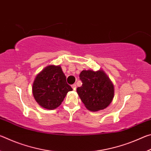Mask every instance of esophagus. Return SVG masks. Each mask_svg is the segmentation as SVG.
<instances>
[{
	"label": "esophagus",
	"instance_id": "obj_1",
	"mask_svg": "<svg viewBox=\"0 0 151 151\" xmlns=\"http://www.w3.org/2000/svg\"><path fill=\"white\" fill-rule=\"evenodd\" d=\"M72 88H73V90H76V84H73V85H72Z\"/></svg>",
	"mask_w": 151,
	"mask_h": 151
}]
</instances>
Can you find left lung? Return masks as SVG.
I'll return each mask as SVG.
<instances>
[{
	"label": "left lung",
	"instance_id": "1",
	"mask_svg": "<svg viewBox=\"0 0 151 151\" xmlns=\"http://www.w3.org/2000/svg\"><path fill=\"white\" fill-rule=\"evenodd\" d=\"M79 77L83 85L76 91L86 109L95 112L111 104L114 97V85L103 70H84Z\"/></svg>",
	"mask_w": 151,
	"mask_h": 151
}]
</instances>
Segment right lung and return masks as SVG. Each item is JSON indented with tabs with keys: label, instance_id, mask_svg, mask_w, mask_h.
<instances>
[{
	"label": "right lung",
	"instance_id": "right-lung-1",
	"mask_svg": "<svg viewBox=\"0 0 151 151\" xmlns=\"http://www.w3.org/2000/svg\"><path fill=\"white\" fill-rule=\"evenodd\" d=\"M66 79L59 65H48L38 74L32 85V94L38 104L48 110L59 106L68 92L73 91Z\"/></svg>",
	"mask_w": 151,
	"mask_h": 151
}]
</instances>
